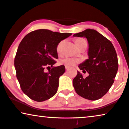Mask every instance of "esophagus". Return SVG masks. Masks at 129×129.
Returning a JSON list of instances; mask_svg holds the SVG:
<instances>
[{
	"label": "esophagus",
	"mask_w": 129,
	"mask_h": 129,
	"mask_svg": "<svg viewBox=\"0 0 129 129\" xmlns=\"http://www.w3.org/2000/svg\"><path fill=\"white\" fill-rule=\"evenodd\" d=\"M66 67V69L67 70H68V69H69V68H70L69 67H67V66H66V67Z\"/></svg>",
	"instance_id": "obj_1"
}]
</instances>
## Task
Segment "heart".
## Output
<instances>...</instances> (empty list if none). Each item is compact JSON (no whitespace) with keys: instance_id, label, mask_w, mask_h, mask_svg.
<instances>
[{"instance_id":"b5f03b06","label":"heart","mask_w":129,"mask_h":129,"mask_svg":"<svg viewBox=\"0 0 129 129\" xmlns=\"http://www.w3.org/2000/svg\"><path fill=\"white\" fill-rule=\"evenodd\" d=\"M82 40H83V39H76V41H75V43H76V45L77 46L79 44L80 42L82 41ZM62 43V42H60V43L58 45V46H57L56 47L57 52H59L60 49H61ZM80 61V60L79 59H77V58H71V57H66V58H63V59H62L61 61H60V63H61V64L64 65L65 66L72 67V66H75V65H76L77 63H79Z\"/></svg>"}]
</instances>
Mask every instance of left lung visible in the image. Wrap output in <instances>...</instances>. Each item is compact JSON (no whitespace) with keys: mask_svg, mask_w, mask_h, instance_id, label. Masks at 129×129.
<instances>
[{"mask_svg":"<svg viewBox=\"0 0 129 129\" xmlns=\"http://www.w3.org/2000/svg\"><path fill=\"white\" fill-rule=\"evenodd\" d=\"M74 37H84L89 43V59L79 67L89 76L84 78L79 71L73 79V84L77 93L91 101L100 99L111 87L118 68L116 51L111 42L92 29L74 34Z\"/></svg>","mask_w":129,"mask_h":129,"instance_id":"left-lung-1","label":"left lung"}]
</instances>
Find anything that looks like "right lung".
<instances>
[{"label":"right lung","mask_w":129,"mask_h":129,"mask_svg":"<svg viewBox=\"0 0 129 129\" xmlns=\"http://www.w3.org/2000/svg\"><path fill=\"white\" fill-rule=\"evenodd\" d=\"M72 34L40 29L27 34L19 43L14 60L16 76L21 90L37 102L50 99L56 94L59 78L64 66L53 67L58 59L56 47ZM53 68L48 73L44 68Z\"/></svg>","instance_id":"add662e5"}]
</instances>
